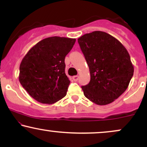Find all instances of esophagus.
Wrapping results in <instances>:
<instances>
[{
    "label": "esophagus",
    "instance_id": "esophagus-1",
    "mask_svg": "<svg viewBox=\"0 0 147 147\" xmlns=\"http://www.w3.org/2000/svg\"><path fill=\"white\" fill-rule=\"evenodd\" d=\"M78 79H79V76L77 75L73 76V77H72V79H73V81H75V82H77V81L78 80Z\"/></svg>",
    "mask_w": 147,
    "mask_h": 147
}]
</instances>
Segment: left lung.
Segmentation results:
<instances>
[{
  "instance_id": "8db88e82",
  "label": "left lung",
  "mask_w": 147,
  "mask_h": 147,
  "mask_svg": "<svg viewBox=\"0 0 147 147\" xmlns=\"http://www.w3.org/2000/svg\"><path fill=\"white\" fill-rule=\"evenodd\" d=\"M78 43L89 67L90 81L82 87L97 105L114 102L129 86L134 72L130 55L117 38L102 31L86 34Z\"/></svg>"
}]
</instances>
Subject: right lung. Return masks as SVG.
I'll list each match as a JSON object with an SVG mask.
<instances>
[{
    "instance_id": "1",
    "label": "right lung",
    "mask_w": 147,
    "mask_h": 147,
    "mask_svg": "<svg viewBox=\"0 0 147 147\" xmlns=\"http://www.w3.org/2000/svg\"><path fill=\"white\" fill-rule=\"evenodd\" d=\"M75 38L51 36L38 42L20 64L18 79L37 102L55 104L66 95L70 82L65 73V57Z\"/></svg>"
}]
</instances>
